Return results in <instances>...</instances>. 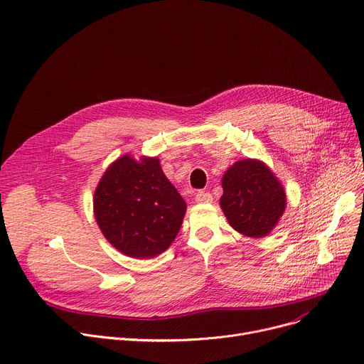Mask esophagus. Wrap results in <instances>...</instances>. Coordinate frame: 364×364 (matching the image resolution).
<instances>
[{
  "mask_svg": "<svg viewBox=\"0 0 364 364\" xmlns=\"http://www.w3.org/2000/svg\"><path fill=\"white\" fill-rule=\"evenodd\" d=\"M196 202L197 203H210V202H213V196L208 191H199V193H196Z\"/></svg>",
  "mask_w": 364,
  "mask_h": 364,
  "instance_id": "34e87169",
  "label": "esophagus"
}]
</instances>
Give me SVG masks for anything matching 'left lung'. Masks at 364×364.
<instances>
[{"label":"left lung","mask_w":364,"mask_h":364,"mask_svg":"<svg viewBox=\"0 0 364 364\" xmlns=\"http://www.w3.org/2000/svg\"><path fill=\"white\" fill-rule=\"evenodd\" d=\"M220 208L237 232L262 238L269 235L286 209V193L266 164L242 159L222 178Z\"/></svg>","instance_id":"8db88e82"}]
</instances>
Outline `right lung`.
<instances>
[{"label":"right lung","instance_id":"obj_1","mask_svg":"<svg viewBox=\"0 0 364 364\" xmlns=\"http://www.w3.org/2000/svg\"><path fill=\"white\" fill-rule=\"evenodd\" d=\"M94 215L106 240L134 258H152L167 250L187 209L165 177L158 158L116 159L94 193Z\"/></svg>","mask_w":364,"mask_h":364}]
</instances>
